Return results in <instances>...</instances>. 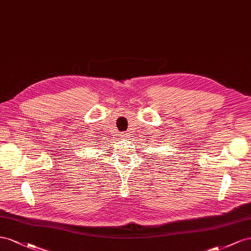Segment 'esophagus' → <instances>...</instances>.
I'll list each match as a JSON object with an SVG mask.
<instances>
[{"label": "esophagus", "instance_id": "1", "mask_svg": "<svg viewBox=\"0 0 251 251\" xmlns=\"http://www.w3.org/2000/svg\"><path fill=\"white\" fill-rule=\"evenodd\" d=\"M128 137H129V135H128V133H126V132L122 133V138H123V139H127Z\"/></svg>", "mask_w": 251, "mask_h": 251}]
</instances>
